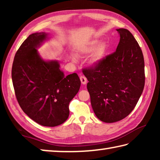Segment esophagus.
Instances as JSON below:
<instances>
[{
  "instance_id": "1",
  "label": "esophagus",
  "mask_w": 160,
  "mask_h": 160,
  "mask_svg": "<svg viewBox=\"0 0 160 160\" xmlns=\"http://www.w3.org/2000/svg\"><path fill=\"white\" fill-rule=\"evenodd\" d=\"M80 79V81H81V82H82V85H85L87 82H88V80H87V78L84 76V75H81Z\"/></svg>"
}]
</instances>
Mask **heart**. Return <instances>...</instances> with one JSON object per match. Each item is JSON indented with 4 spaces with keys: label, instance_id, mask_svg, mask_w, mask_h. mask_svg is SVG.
<instances>
[{
    "label": "heart",
    "instance_id": "heart-1",
    "mask_svg": "<svg viewBox=\"0 0 160 160\" xmlns=\"http://www.w3.org/2000/svg\"><path fill=\"white\" fill-rule=\"evenodd\" d=\"M107 50L108 45L107 44V43H99V40L94 39L89 43L86 47L82 48V53H90L94 50L93 55L92 56L90 63L92 65H97L102 60V58H104L105 54L107 52ZM72 61L75 62L76 61V58L74 57V56L72 57Z\"/></svg>",
    "mask_w": 160,
    "mask_h": 160
}]
</instances>
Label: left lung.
I'll use <instances>...</instances> for the list:
<instances>
[{"label":"left lung","instance_id":"left-lung-1","mask_svg":"<svg viewBox=\"0 0 160 160\" xmlns=\"http://www.w3.org/2000/svg\"><path fill=\"white\" fill-rule=\"evenodd\" d=\"M120 41L115 52L94 67L82 70L88 80L92 107L105 123L122 120L130 114L145 86V63L138 43L126 29H117Z\"/></svg>","mask_w":160,"mask_h":160}]
</instances>
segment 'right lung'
Wrapping results in <instances>:
<instances>
[{
	"label": "right lung",
	"instance_id": "add662e5",
	"mask_svg": "<svg viewBox=\"0 0 160 160\" xmlns=\"http://www.w3.org/2000/svg\"><path fill=\"white\" fill-rule=\"evenodd\" d=\"M45 32L34 33L15 53L12 80L21 109L44 126L61 125L69 116V103L80 90L77 73L65 76L57 61H44L37 48L47 40Z\"/></svg>",
	"mask_w": 160,
	"mask_h": 160
}]
</instances>
